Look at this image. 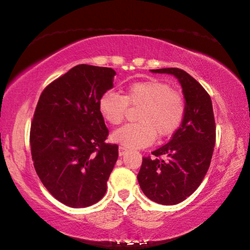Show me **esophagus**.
I'll use <instances>...</instances> for the list:
<instances>
[{
	"mask_svg": "<svg viewBox=\"0 0 250 250\" xmlns=\"http://www.w3.org/2000/svg\"><path fill=\"white\" fill-rule=\"evenodd\" d=\"M126 151H128V150H126L125 146H119V155H120V156L125 155V154L126 153Z\"/></svg>",
	"mask_w": 250,
	"mask_h": 250,
	"instance_id": "34e87169",
	"label": "esophagus"
}]
</instances>
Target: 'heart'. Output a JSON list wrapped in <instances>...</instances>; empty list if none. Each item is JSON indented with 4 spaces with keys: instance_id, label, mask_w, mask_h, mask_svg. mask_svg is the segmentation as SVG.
Returning <instances> with one entry per match:
<instances>
[{
    "instance_id": "b5f03b06",
    "label": "heart",
    "mask_w": 250,
    "mask_h": 250,
    "mask_svg": "<svg viewBox=\"0 0 250 250\" xmlns=\"http://www.w3.org/2000/svg\"><path fill=\"white\" fill-rule=\"evenodd\" d=\"M131 107H140L138 124L128 125L112 133V140L129 149H141L150 146L155 137L164 139L180 128L185 116V101L172 90L167 83L146 79L131 83L125 96L115 91H105L99 99V111L104 119L112 125H120Z\"/></svg>"
}]
</instances>
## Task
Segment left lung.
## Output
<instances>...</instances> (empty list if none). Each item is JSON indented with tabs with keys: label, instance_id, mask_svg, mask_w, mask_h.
I'll return each instance as SVG.
<instances>
[{
	"label": "left lung",
	"instance_id": "obj_1",
	"mask_svg": "<svg viewBox=\"0 0 250 250\" xmlns=\"http://www.w3.org/2000/svg\"><path fill=\"white\" fill-rule=\"evenodd\" d=\"M173 75L185 99V116L167 145L143 158L138 182L146 197L158 204L175 205L195 192L208 170L216 129L209 95L191 75L179 68L151 69ZM159 156H166L164 160Z\"/></svg>",
	"mask_w": 250,
	"mask_h": 250
}]
</instances>
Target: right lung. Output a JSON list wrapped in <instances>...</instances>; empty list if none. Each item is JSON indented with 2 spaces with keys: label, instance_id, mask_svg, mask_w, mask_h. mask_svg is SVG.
<instances>
[{
  "label": "right lung",
  "instance_id": "add662e5",
  "mask_svg": "<svg viewBox=\"0 0 250 250\" xmlns=\"http://www.w3.org/2000/svg\"><path fill=\"white\" fill-rule=\"evenodd\" d=\"M115 76L107 67L75 66L45 88L34 113V167L47 191L74 208L104 197L118 160V146L104 142L109 131L99 111Z\"/></svg>",
  "mask_w": 250,
  "mask_h": 250
}]
</instances>
